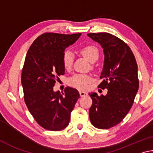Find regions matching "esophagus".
<instances>
[{
    "label": "esophagus",
    "mask_w": 153,
    "mask_h": 153,
    "mask_svg": "<svg viewBox=\"0 0 153 153\" xmlns=\"http://www.w3.org/2000/svg\"><path fill=\"white\" fill-rule=\"evenodd\" d=\"M79 95L80 97H85V96L88 95V93L86 92H84V91H79Z\"/></svg>",
    "instance_id": "1"
}]
</instances>
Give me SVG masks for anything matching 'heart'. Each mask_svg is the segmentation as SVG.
Instances as JSON below:
<instances>
[{
  "label": "heart",
  "instance_id": "1",
  "mask_svg": "<svg viewBox=\"0 0 153 153\" xmlns=\"http://www.w3.org/2000/svg\"><path fill=\"white\" fill-rule=\"evenodd\" d=\"M80 53L82 55L88 59L91 63H94L99 58V52L98 48L94 46L88 45L80 49ZM74 61V54L73 52L69 50H67L63 53L62 61L64 68L69 69L73 65ZM92 79L90 76L84 74H76L70 77L69 79V84L71 86L78 89H86L88 86V84L91 82Z\"/></svg>",
  "mask_w": 153,
  "mask_h": 153
}]
</instances>
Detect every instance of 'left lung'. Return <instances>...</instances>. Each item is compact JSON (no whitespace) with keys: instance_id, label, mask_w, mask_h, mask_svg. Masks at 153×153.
<instances>
[{"instance_id":"left-lung-1","label":"left lung","mask_w":153,"mask_h":153,"mask_svg":"<svg viewBox=\"0 0 153 153\" xmlns=\"http://www.w3.org/2000/svg\"><path fill=\"white\" fill-rule=\"evenodd\" d=\"M88 36L100 44L105 58L98 87L107 88L105 96L89 93L92 105L90 121L98 129H108L120 123L130 110L139 88L138 65L127 44L111 33H90Z\"/></svg>"}]
</instances>
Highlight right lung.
Segmentation results:
<instances>
[{
	"label": "right lung",
	"mask_w": 153,
	"mask_h": 153,
	"mask_svg": "<svg viewBox=\"0 0 153 153\" xmlns=\"http://www.w3.org/2000/svg\"><path fill=\"white\" fill-rule=\"evenodd\" d=\"M81 34L43 33L33 41L25 56L22 74L25 102L36 122L48 130L60 131L69 125L79 98L76 89L67 87L61 94L53 87L65 74V51Z\"/></svg>",
	"instance_id": "add662e5"
}]
</instances>
